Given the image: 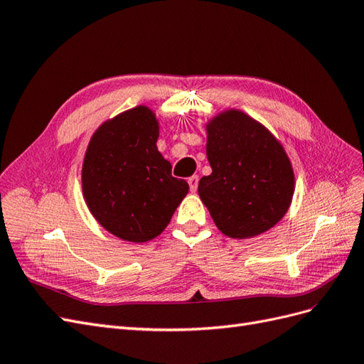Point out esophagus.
<instances>
[{"label":"esophagus","mask_w":364,"mask_h":364,"mask_svg":"<svg viewBox=\"0 0 364 364\" xmlns=\"http://www.w3.org/2000/svg\"><path fill=\"white\" fill-rule=\"evenodd\" d=\"M198 181H199V178L196 177V175H193V177H191L189 180H187V183H189V186H191V191H192V192H196V189H198Z\"/></svg>","instance_id":"obj_1"}]
</instances>
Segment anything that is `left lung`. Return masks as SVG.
<instances>
[{
    "mask_svg": "<svg viewBox=\"0 0 364 364\" xmlns=\"http://www.w3.org/2000/svg\"><path fill=\"white\" fill-rule=\"evenodd\" d=\"M212 173L198 193L216 227L232 239H250L284 218L295 192V173L279 140L237 109L205 125Z\"/></svg>",
    "mask_w": 364,
    "mask_h": 364,
    "instance_id": "obj_1",
    "label": "left lung"
}]
</instances>
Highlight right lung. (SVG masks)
<instances>
[{
	"label": "right lung",
	"instance_id": "obj_1",
	"mask_svg": "<svg viewBox=\"0 0 364 364\" xmlns=\"http://www.w3.org/2000/svg\"><path fill=\"white\" fill-rule=\"evenodd\" d=\"M156 113L137 105L102 122L90 137L81 187L92 216L113 236L142 243L163 232L189 192L157 149Z\"/></svg>",
	"mask_w": 364,
	"mask_h": 364
}]
</instances>
